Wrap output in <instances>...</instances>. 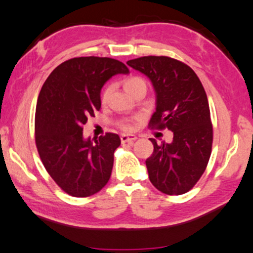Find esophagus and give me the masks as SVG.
<instances>
[{
  "label": "esophagus",
  "instance_id": "1",
  "mask_svg": "<svg viewBox=\"0 0 253 253\" xmlns=\"http://www.w3.org/2000/svg\"><path fill=\"white\" fill-rule=\"evenodd\" d=\"M120 139H122V143H128V144H131L134 141L137 139L135 135H126V134H123L120 136Z\"/></svg>",
  "mask_w": 253,
  "mask_h": 253
}]
</instances>
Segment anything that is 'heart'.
<instances>
[{"instance_id": "1", "label": "heart", "mask_w": 253, "mask_h": 253, "mask_svg": "<svg viewBox=\"0 0 253 253\" xmlns=\"http://www.w3.org/2000/svg\"><path fill=\"white\" fill-rule=\"evenodd\" d=\"M124 87L125 90L128 92L129 94H133L136 90L141 89V87H144L146 89V81L141 76H129L124 80ZM111 92V86H107L103 89L102 93H101V102L102 103H107L108 99H109ZM136 118L133 119H124L119 123V126L123 128L124 130H131L133 128V122Z\"/></svg>"}]
</instances>
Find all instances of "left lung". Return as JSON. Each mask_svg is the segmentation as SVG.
Masks as SVG:
<instances>
[{
  "instance_id": "1",
  "label": "left lung",
  "mask_w": 253,
  "mask_h": 253,
  "mask_svg": "<svg viewBox=\"0 0 253 253\" xmlns=\"http://www.w3.org/2000/svg\"><path fill=\"white\" fill-rule=\"evenodd\" d=\"M128 66L145 74L156 93V108L150 127L173 133L171 143L158 144L145 163L148 178L167 195L189 191L210 161L213 126L206 92L197 74L187 64L167 56L130 59Z\"/></svg>"
}]
</instances>
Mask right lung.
I'll list each match as a JSON object with an SVG mask.
<instances>
[{
    "label": "right lung",
    "instance_id": "1",
    "mask_svg": "<svg viewBox=\"0 0 253 253\" xmlns=\"http://www.w3.org/2000/svg\"><path fill=\"white\" fill-rule=\"evenodd\" d=\"M125 64L109 57H75L51 72L40 90L35 117L36 146L57 186L73 197H89L109 181L117 134L92 141L83 125L101 108L100 92L116 74H128Z\"/></svg>",
    "mask_w": 253,
    "mask_h": 253
}]
</instances>
